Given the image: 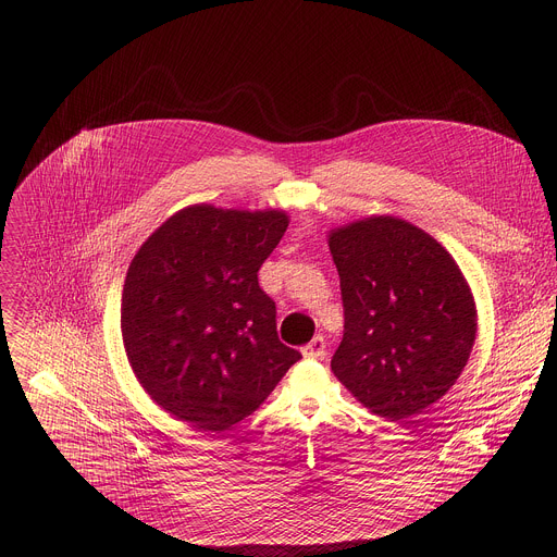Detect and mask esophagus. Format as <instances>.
Here are the masks:
<instances>
[{
	"mask_svg": "<svg viewBox=\"0 0 557 557\" xmlns=\"http://www.w3.org/2000/svg\"><path fill=\"white\" fill-rule=\"evenodd\" d=\"M301 352L306 359H322L326 355V339L322 335H317L308 346H304Z\"/></svg>",
	"mask_w": 557,
	"mask_h": 557,
	"instance_id": "obj_1",
	"label": "esophagus"
}]
</instances>
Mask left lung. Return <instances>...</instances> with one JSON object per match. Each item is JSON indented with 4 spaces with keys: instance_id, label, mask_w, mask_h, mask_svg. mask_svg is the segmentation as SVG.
<instances>
[{
    "instance_id": "obj_1",
    "label": "left lung",
    "mask_w": 557,
    "mask_h": 557,
    "mask_svg": "<svg viewBox=\"0 0 557 557\" xmlns=\"http://www.w3.org/2000/svg\"><path fill=\"white\" fill-rule=\"evenodd\" d=\"M344 299L335 376L372 414L401 421L456 383L471 355L479 312L449 251L394 215L329 233Z\"/></svg>"
}]
</instances>
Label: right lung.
<instances>
[{"mask_svg": "<svg viewBox=\"0 0 557 557\" xmlns=\"http://www.w3.org/2000/svg\"><path fill=\"white\" fill-rule=\"evenodd\" d=\"M282 209L189 205L136 251L121 299L127 361L174 419L222 432L253 414L301 355L284 346L258 271L282 240Z\"/></svg>", "mask_w": 557, "mask_h": 557, "instance_id": "1", "label": "right lung"}]
</instances>
